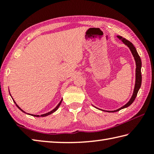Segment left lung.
Returning a JSON list of instances; mask_svg holds the SVG:
<instances>
[{
	"instance_id": "obj_1",
	"label": "left lung",
	"mask_w": 154,
	"mask_h": 154,
	"mask_svg": "<svg viewBox=\"0 0 154 154\" xmlns=\"http://www.w3.org/2000/svg\"><path fill=\"white\" fill-rule=\"evenodd\" d=\"M118 38L121 39L122 42H123L125 45H127L129 49H130V51L133 56L135 62H136V80H135V85H134V92H133V94H132L131 98L130 100L128 102L126 105H124L123 106H122L121 108H119L117 110L115 111H106L107 112H116V111H119V110H121L122 109L126 108L128 106H129L131 104L134 102V100H135V98L137 97V93L139 92V90L140 88V85H141V82H142V76H141V60H140V58L139 54H138L136 48H134V46L133 45L131 42H130L129 41H128L126 38H124L122 37L121 36H118ZM103 111H105L103 110Z\"/></svg>"
}]
</instances>
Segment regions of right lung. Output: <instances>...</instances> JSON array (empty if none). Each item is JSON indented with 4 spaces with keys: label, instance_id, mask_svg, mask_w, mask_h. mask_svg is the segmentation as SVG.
<instances>
[{
    "label": "right lung",
    "instance_id": "obj_1",
    "mask_svg": "<svg viewBox=\"0 0 154 154\" xmlns=\"http://www.w3.org/2000/svg\"><path fill=\"white\" fill-rule=\"evenodd\" d=\"M62 100H61V101H60V103H59V104H58V105L56 106V107L55 109H53V110H52V111H49V112H48V113H45V114H43V115H41V116H38V115H33V114H29V115H31V116H35V117H45V116H49V115H50V114H51V113H54V112H55V111H56L57 110V109H58V107H59V106H60V104H61V103H62ZM14 102L15 103V105H16V106H17V108H18V109H20V110H21V111H22V112H24V113H26V112H24V111H23L22 109H20V106H18V105H17V104H16V103H15L14 100ZM27 114H28V113H27Z\"/></svg>",
    "mask_w": 154,
    "mask_h": 154
}]
</instances>
